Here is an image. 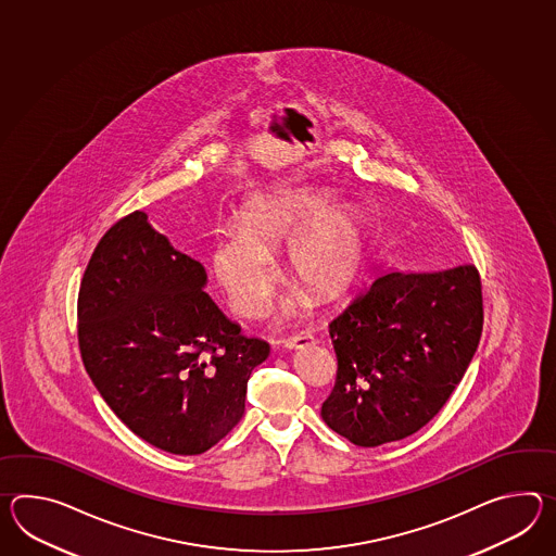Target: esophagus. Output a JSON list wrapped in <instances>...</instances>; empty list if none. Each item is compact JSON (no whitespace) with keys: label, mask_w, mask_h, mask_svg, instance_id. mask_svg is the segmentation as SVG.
Returning a JSON list of instances; mask_svg holds the SVG:
<instances>
[{"label":"esophagus","mask_w":556,"mask_h":556,"mask_svg":"<svg viewBox=\"0 0 556 556\" xmlns=\"http://www.w3.org/2000/svg\"><path fill=\"white\" fill-rule=\"evenodd\" d=\"M315 345V337L308 331H301V333L287 337L283 341L285 349H303V346Z\"/></svg>","instance_id":"esophagus-1"}]
</instances>
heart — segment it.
Returning a JSON list of instances; mask_svg holds the SVG:
<instances>
[{
  "label": "heart",
  "mask_w": 556,
  "mask_h": 556,
  "mask_svg": "<svg viewBox=\"0 0 556 556\" xmlns=\"http://www.w3.org/2000/svg\"><path fill=\"white\" fill-rule=\"evenodd\" d=\"M333 198L308 189H275L249 201L239 225L213 237L211 269L241 317H260L271 296L277 271L271 255L285 248V271L317 301L339 295L357 271L363 225L355 211L331 207ZM303 296L285 301V315L301 307Z\"/></svg>",
  "instance_id": "b5f03b06"
}]
</instances>
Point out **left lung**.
Wrapping results in <instances>:
<instances>
[{"instance_id":"obj_1","label":"left lung","mask_w":556,"mask_h":556,"mask_svg":"<svg viewBox=\"0 0 556 556\" xmlns=\"http://www.w3.org/2000/svg\"><path fill=\"white\" fill-rule=\"evenodd\" d=\"M481 331L475 265L375 271L329 323L339 369L323 420L357 446L419 431L460 383Z\"/></svg>"}]
</instances>
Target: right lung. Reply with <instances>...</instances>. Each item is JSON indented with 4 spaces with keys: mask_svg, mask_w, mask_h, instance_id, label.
<instances>
[{
    "mask_svg": "<svg viewBox=\"0 0 556 556\" xmlns=\"http://www.w3.org/2000/svg\"><path fill=\"white\" fill-rule=\"evenodd\" d=\"M207 273L134 211L101 237L77 299L79 351L117 419L172 455H201L245 413L269 345L241 334Z\"/></svg>",
    "mask_w": 556,
    "mask_h": 556,
    "instance_id": "add662e5",
    "label": "right lung"
}]
</instances>
